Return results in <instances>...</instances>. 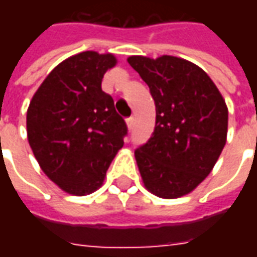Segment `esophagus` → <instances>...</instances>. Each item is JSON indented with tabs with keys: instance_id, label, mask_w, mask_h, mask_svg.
I'll use <instances>...</instances> for the list:
<instances>
[{
	"instance_id": "esophagus-1",
	"label": "esophagus",
	"mask_w": 257,
	"mask_h": 257,
	"mask_svg": "<svg viewBox=\"0 0 257 257\" xmlns=\"http://www.w3.org/2000/svg\"><path fill=\"white\" fill-rule=\"evenodd\" d=\"M126 125H128L129 131H132V129H134V126H135V118L134 117L128 118V119H126Z\"/></svg>"
}]
</instances>
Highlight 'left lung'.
I'll use <instances>...</instances> for the list:
<instances>
[{
	"instance_id": "8db88e82",
	"label": "left lung",
	"mask_w": 257,
	"mask_h": 257,
	"mask_svg": "<svg viewBox=\"0 0 257 257\" xmlns=\"http://www.w3.org/2000/svg\"><path fill=\"white\" fill-rule=\"evenodd\" d=\"M128 63L150 88L156 128L135 150L146 189L172 199L191 193L215 167L226 145L228 110L204 70L164 55L129 56Z\"/></svg>"
}]
</instances>
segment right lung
<instances>
[{
    "label": "right lung",
    "instance_id": "obj_1",
    "mask_svg": "<svg viewBox=\"0 0 257 257\" xmlns=\"http://www.w3.org/2000/svg\"><path fill=\"white\" fill-rule=\"evenodd\" d=\"M117 64L111 53L86 51L53 68L27 110V139L40 167L66 193L99 189L128 134L101 79Z\"/></svg>",
    "mask_w": 257,
    "mask_h": 257
}]
</instances>
